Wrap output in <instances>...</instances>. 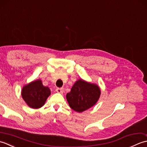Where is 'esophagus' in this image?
<instances>
[{"instance_id": "esophagus-1", "label": "esophagus", "mask_w": 147, "mask_h": 147, "mask_svg": "<svg viewBox=\"0 0 147 147\" xmlns=\"http://www.w3.org/2000/svg\"><path fill=\"white\" fill-rule=\"evenodd\" d=\"M55 91L57 92V93H63L64 89L62 88H58L55 90Z\"/></svg>"}]
</instances>
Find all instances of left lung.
I'll list each match as a JSON object with an SVG mask.
<instances>
[{
    "label": "left lung",
    "instance_id": "8db88e82",
    "mask_svg": "<svg viewBox=\"0 0 147 147\" xmlns=\"http://www.w3.org/2000/svg\"><path fill=\"white\" fill-rule=\"evenodd\" d=\"M100 94V88L96 84L79 79L72 86L71 92L67 93L66 99L72 109L82 112L94 106Z\"/></svg>",
    "mask_w": 147,
    "mask_h": 147
}]
</instances>
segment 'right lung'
<instances>
[{"instance_id":"add662e5","label":"right lung","mask_w":147,"mask_h":147,"mask_svg":"<svg viewBox=\"0 0 147 147\" xmlns=\"http://www.w3.org/2000/svg\"><path fill=\"white\" fill-rule=\"evenodd\" d=\"M51 94V90L48 86H43L40 79L26 84L21 90L22 98L32 109L42 107Z\"/></svg>"}]
</instances>
